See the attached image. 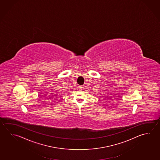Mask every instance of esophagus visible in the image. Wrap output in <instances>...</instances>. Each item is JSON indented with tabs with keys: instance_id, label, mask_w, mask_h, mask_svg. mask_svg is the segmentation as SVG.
I'll list each match as a JSON object with an SVG mask.
<instances>
[{
	"instance_id": "34e87169",
	"label": "esophagus",
	"mask_w": 160,
	"mask_h": 160,
	"mask_svg": "<svg viewBox=\"0 0 160 160\" xmlns=\"http://www.w3.org/2000/svg\"><path fill=\"white\" fill-rule=\"evenodd\" d=\"M79 88H80V89L81 90H82V89H84V87H82V86H80Z\"/></svg>"
}]
</instances>
